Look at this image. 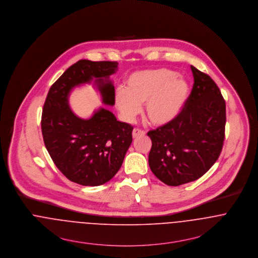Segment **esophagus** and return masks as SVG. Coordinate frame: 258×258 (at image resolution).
<instances>
[{
  "mask_svg": "<svg viewBox=\"0 0 258 258\" xmlns=\"http://www.w3.org/2000/svg\"><path fill=\"white\" fill-rule=\"evenodd\" d=\"M144 135H145V132L143 131V130H140V128H135V130L133 131V138H134V139L138 138L139 136H144Z\"/></svg>",
  "mask_w": 258,
  "mask_h": 258,
  "instance_id": "34e87169",
  "label": "esophagus"
}]
</instances>
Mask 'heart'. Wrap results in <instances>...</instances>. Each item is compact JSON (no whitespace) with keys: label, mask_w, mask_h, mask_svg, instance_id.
Here are the masks:
<instances>
[{"label":"heart","mask_w":258,"mask_h":258,"mask_svg":"<svg viewBox=\"0 0 258 258\" xmlns=\"http://www.w3.org/2000/svg\"><path fill=\"white\" fill-rule=\"evenodd\" d=\"M126 89L115 90L116 109L131 121L142 111L155 125H164L181 113L189 96V85L171 69H145L133 72L125 80Z\"/></svg>","instance_id":"obj_1"}]
</instances>
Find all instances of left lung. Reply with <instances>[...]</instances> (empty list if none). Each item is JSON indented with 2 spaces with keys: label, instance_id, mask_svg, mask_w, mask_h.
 <instances>
[{
  "label": "left lung",
  "instance_id": "8db88e82",
  "mask_svg": "<svg viewBox=\"0 0 258 258\" xmlns=\"http://www.w3.org/2000/svg\"><path fill=\"white\" fill-rule=\"evenodd\" d=\"M194 85L184 108L171 122L149 131L152 173L169 186L202 177L218 160L225 140L226 102L207 74L191 66Z\"/></svg>",
  "mask_w": 258,
  "mask_h": 258
}]
</instances>
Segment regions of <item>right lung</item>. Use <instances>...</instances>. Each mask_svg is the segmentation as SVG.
Here are the masks:
<instances>
[{"instance_id":"obj_1","label":"right lung","mask_w":258,"mask_h":258,"mask_svg":"<svg viewBox=\"0 0 258 258\" xmlns=\"http://www.w3.org/2000/svg\"><path fill=\"white\" fill-rule=\"evenodd\" d=\"M115 61L82 59L70 66L50 87L41 115L45 147L61 173L83 186H99L119 170L133 142L134 127L101 108L83 119L69 107L75 87L94 83L105 105H115V87L109 79L117 70Z\"/></svg>"}]
</instances>
